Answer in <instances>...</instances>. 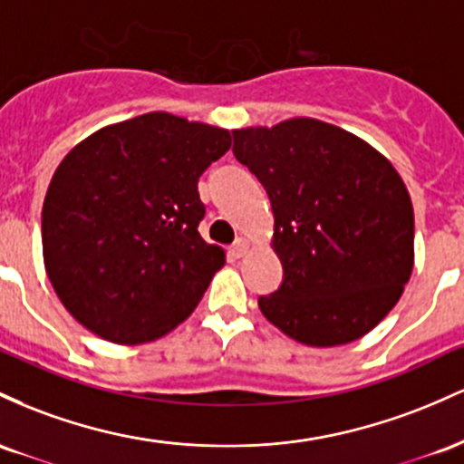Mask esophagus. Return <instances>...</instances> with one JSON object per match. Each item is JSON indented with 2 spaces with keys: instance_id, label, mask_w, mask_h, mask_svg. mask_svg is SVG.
I'll list each match as a JSON object with an SVG mask.
<instances>
[{
  "instance_id": "obj_1",
  "label": "esophagus",
  "mask_w": 464,
  "mask_h": 464,
  "mask_svg": "<svg viewBox=\"0 0 464 464\" xmlns=\"http://www.w3.org/2000/svg\"><path fill=\"white\" fill-rule=\"evenodd\" d=\"M230 252H232L234 258H243L249 252V243L246 241V238H237V241L232 243Z\"/></svg>"
}]
</instances>
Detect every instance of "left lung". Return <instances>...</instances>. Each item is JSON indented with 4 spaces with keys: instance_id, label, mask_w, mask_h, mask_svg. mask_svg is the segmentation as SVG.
Instances as JSON below:
<instances>
[{
    "instance_id": "1",
    "label": "left lung",
    "mask_w": 464,
    "mask_h": 464,
    "mask_svg": "<svg viewBox=\"0 0 464 464\" xmlns=\"http://www.w3.org/2000/svg\"><path fill=\"white\" fill-rule=\"evenodd\" d=\"M234 155L267 190L283 285L269 322L306 346L355 342L386 317L414 267L410 192L386 155L315 118L234 129Z\"/></svg>"
}]
</instances>
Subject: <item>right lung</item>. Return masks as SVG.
Masks as SVG:
<instances>
[{
	"instance_id": "right-lung-1",
	"label": "right lung",
	"mask_w": 464,
	"mask_h": 464,
	"mask_svg": "<svg viewBox=\"0 0 464 464\" xmlns=\"http://www.w3.org/2000/svg\"><path fill=\"white\" fill-rule=\"evenodd\" d=\"M227 129L150 111L98 129L52 175L44 265L59 300L113 344L155 342L188 317L226 249L201 238L197 181Z\"/></svg>"
}]
</instances>
